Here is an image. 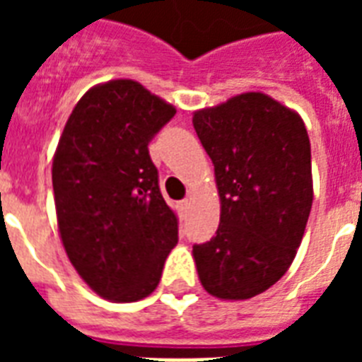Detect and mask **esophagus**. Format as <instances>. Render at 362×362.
Returning a JSON list of instances; mask_svg holds the SVG:
<instances>
[{
  "label": "esophagus",
  "instance_id": "1",
  "mask_svg": "<svg viewBox=\"0 0 362 362\" xmlns=\"http://www.w3.org/2000/svg\"><path fill=\"white\" fill-rule=\"evenodd\" d=\"M189 204H192V199H184V201H180V210H182V212H186V210L189 209Z\"/></svg>",
  "mask_w": 362,
  "mask_h": 362
}]
</instances>
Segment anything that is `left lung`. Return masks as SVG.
<instances>
[{
    "instance_id": "8db88e82",
    "label": "left lung",
    "mask_w": 362,
    "mask_h": 362,
    "mask_svg": "<svg viewBox=\"0 0 362 362\" xmlns=\"http://www.w3.org/2000/svg\"><path fill=\"white\" fill-rule=\"evenodd\" d=\"M193 127L221 204L216 237L193 246L199 280L212 297L246 300L286 274L303 240L314 201L308 133L261 92L195 110Z\"/></svg>"
}]
</instances>
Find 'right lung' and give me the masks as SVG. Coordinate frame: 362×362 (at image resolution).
Instances as JSON below:
<instances>
[{
	"mask_svg": "<svg viewBox=\"0 0 362 362\" xmlns=\"http://www.w3.org/2000/svg\"><path fill=\"white\" fill-rule=\"evenodd\" d=\"M175 115L139 82H103L75 105L54 153L65 253L82 280L112 303L148 297L178 242V218L148 153V142Z\"/></svg>",
	"mask_w": 362,
	"mask_h": 362,
	"instance_id": "1",
	"label": "right lung"
}]
</instances>
